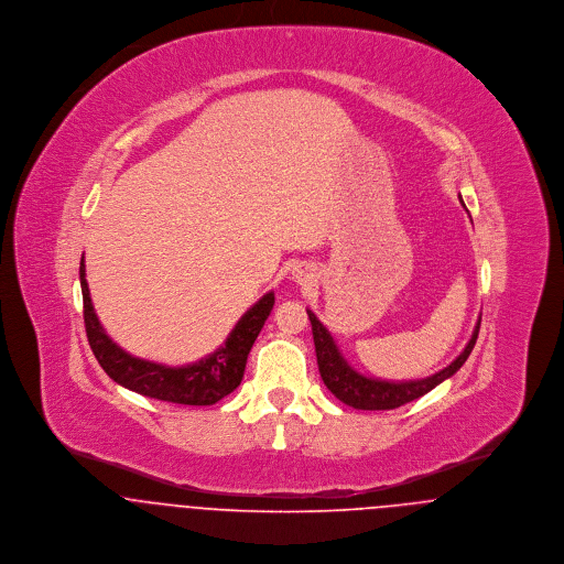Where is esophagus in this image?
<instances>
[{
	"instance_id": "esophagus-1",
	"label": "esophagus",
	"mask_w": 564,
	"mask_h": 564,
	"mask_svg": "<svg viewBox=\"0 0 564 564\" xmlns=\"http://www.w3.org/2000/svg\"><path fill=\"white\" fill-rule=\"evenodd\" d=\"M295 280H297V282H306V280H308L306 271H297V273H295Z\"/></svg>"
}]
</instances>
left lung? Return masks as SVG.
<instances>
[{"label": "left lung", "mask_w": 564, "mask_h": 564, "mask_svg": "<svg viewBox=\"0 0 564 564\" xmlns=\"http://www.w3.org/2000/svg\"><path fill=\"white\" fill-rule=\"evenodd\" d=\"M306 313H308V319L313 325V338H315V351H317V365H319L323 384L329 389V393L336 400H340L356 410H393V408H400L403 403L419 400L425 393H430L434 387H438L441 382L452 378L465 365V360L469 358V354L478 340L480 322H482V319H478L476 323L471 340L467 343L463 354L452 365L441 369L438 373L423 378V380L389 382V380L367 378V376L358 373L356 369H351L349 362L343 358L340 349L336 347L327 327L317 319V315L313 311H306Z\"/></svg>", "instance_id": "obj_1"}]
</instances>
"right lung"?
Masks as SVG:
<instances>
[{"instance_id":"1","label":"right lung","mask_w":564,"mask_h":564,"mask_svg":"<svg viewBox=\"0 0 564 564\" xmlns=\"http://www.w3.org/2000/svg\"><path fill=\"white\" fill-rule=\"evenodd\" d=\"M80 286L88 345L101 369L117 384L139 395L184 405H213L241 384L249 349L275 304L273 293L262 295L242 315L217 351L184 367H166L130 356L104 332L90 302L84 273V256L80 260Z\"/></svg>"}]
</instances>
